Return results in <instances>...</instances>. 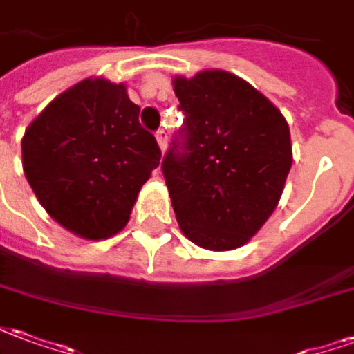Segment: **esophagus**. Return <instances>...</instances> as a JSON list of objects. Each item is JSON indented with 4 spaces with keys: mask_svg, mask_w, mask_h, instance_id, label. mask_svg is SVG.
Here are the masks:
<instances>
[{
    "mask_svg": "<svg viewBox=\"0 0 354 354\" xmlns=\"http://www.w3.org/2000/svg\"><path fill=\"white\" fill-rule=\"evenodd\" d=\"M155 138H157V144H159V147H161V151H165V149H167V144H169V132L159 129L157 134H155Z\"/></svg>",
    "mask_w": 354,
    "mask_h": 354,
    "instance_id": "esophagus-1",
    "label": "esophagus"
}]
</instances>
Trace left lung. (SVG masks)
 Instances as JSON below:
<instances>
[{
  "label": "left lung",
  "mask_w": 354,
  "mask_h": 354,
  "mask_svg": "<svg viewBox=\"0 0 354 354\" xmlns=\"http://www.w3.org/2000/svg\"><path fill=\"white\" fill-rule=\"evenodd\" d=\"M184 127L162 159L180 230L207 250L239 248L279 205L292 167L286 119L223 70L176 75Z\"/></svg>",
  "instance_id": "1"
}]
</instances>
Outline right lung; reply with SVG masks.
<instances>
[{
	"label": "right lung",
	"mask_w": 354,
	"mask_h": 354,
	"mask_svg": "<svg viewBox=\"0 0 354 354\" xmlns=\"http://www.w3.org/2000/svg\"><path fill=\"white\" fill-rule=\"evenodd\" d=\"M123 83L80 81L58 94L22 138V167L41 207L83 239L123 230L161 149Z\"/></svg>",
	"instance_id": "right-lung-1"
}]
</instances>
